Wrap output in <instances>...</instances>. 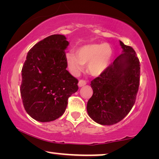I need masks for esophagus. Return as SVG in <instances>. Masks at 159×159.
Masks as SVG:
<instances>
[{
	"label": "esophagus",
	"instance_id": "esophagus-1",
	"mask_svg": "<svg viewBox=\"0 0 159 159\" xmlns=\"http://www.w3.org/2000/svg\"><path fill=\"white\" fill-rule=\"evenodd\" d=\"M86 84V81L85 80H80L79 82H78V86L79 87H82L84 85H85Z\"/></svg>",
	"mask_w": 159,
	"mask_h": 159
}]
</instances>
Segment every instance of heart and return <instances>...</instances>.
<instances>
[{
    "instance_id": "1",
    "label": "heart",
    "mask_w": 159,
    "mask_h": 159,
    "mask_svg": "<svg viewBox=\"0 0 159 159\" xmlns=\"http://www.w3.org/2000/svg\"><path fill=\"white\" fill-rule=\"evenodd\" d=\"M112 56L111 48L107 43L89 44L78 49L77 54L69 52L66 54L69 68L73 74H77L88 63L90 75L98 76L107 69Z\"/></svg>"
}]
</instances>
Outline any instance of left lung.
Wrapping results in <instances>:
<instances>
[{"label":"left lung","mask_w":159,"mask_h":159,"mask_svg":"<svg viewBox=\"0 0 159 159\" xmlns=\"http://www.w3.org/2000/svg\"><path fill=\"white\" fill-rule=\"evenodd\" d=\"M123 49L107 69L91 81L93 95L87 104L89 116L102 125L125 118L135 103L140 85V61L132 47L120 41Z\"/></svg>","instance_id":"8db88e82"}]
</instances>
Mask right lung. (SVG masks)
Wrapping results in <instances>:
<instances>
[{
	"mask_svg": "<svg viewBox=\"0 0 159 159\" xmlns=\"http://www.w3.org/2000/svg\"><path fill=\"white\" fill-rule=\"evenodd\" d=\"M66 37L53 34L28 52L21 69L20 93L25 109L40 122L64 114L68 99L78 90V80L66 70Z\"/></svg>",
	"mask_w": 159,
	"mask_h": 159,
	"instance_id": "obj_1",
	"label": "right lung"
}]
</instances>
